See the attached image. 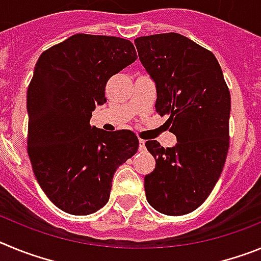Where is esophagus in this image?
Returning <instances> with one entry per match:
<instances>
[{"label": "esophagus", "instance_id": "34e87169", "mask_svg": "<svg viewBox=\"0 0 261 261\" xmlns=\"http://www.w3.org/2000/svg\"><path fill=\"white\" fill-rule=\"evenodd\" d=\"M138 142H140V149H141V150H144V149H145V141H144V140H141V138H140V141H138Z\"/></svg>", "mask_w": 261, "mask_h": 261}]
</instances>
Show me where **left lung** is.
Returning a JSON list of instances; mask_svg holds the SVG:
<instances>
[{
  "mask_svg": "<svg viewBox=\"0 0 261 261\" xmlns=\"http://www.w3.org/2000/svg\"><path fill=\"white\" fill-rule=\"evenodd\" d=\"M138 59L155 82V110L168 115L176 145L146 141L155 159L145 176L147 202L159 213L183 216L213 191L229 150L230 91L211 50L176 32L135 40Z\"/></svg>",
  "mask_w": 261,
  "mask_h": 261,
  "instance_id": "8db88e82",
  "label": "left lung"
}]
</instances>
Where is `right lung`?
Segmentation results:
<instances>
[{"instance_id": "1", "label": "right lung", "mask_w": 261, "mask_h": 261, "mask_svg": "<svg viewBox=\"0 0 261 261\" xmlns=\"http://www.w3.org/2000/svg\"><path fill=\"white\" fill-rule=\"evenodd\" d=\"M133 44L77 34L43 52L27 90V150L36 180L57 208L86 216L110 199L119 166L138 149L132 130L90 125L107 81L136 61Z\"/></svg>"}]
</instances>
